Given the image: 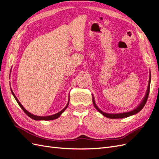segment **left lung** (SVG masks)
I'll return each mask as SVG.
<instances>
[{"instance_id": "left-lung-1", "label": "left lung", "mask_w": 159, "mask_h": 159, "mask_svg": "<svg viewBox=\"0 0 159 159\" xmlns=\"http://www.w3.org/2000/svg\"><path fill=\"white\" fill-rule=\"evenodd\" d=\"M151 73H150V75H149V81H148V88H147V93L145 94V98H144L143 100L142 101V102L139 104V106L136 108L134 109L131 111H129V112H126V113H115V114H112V113H105L103 112L102 110L99 109V107L97 106V105H96L95 102V100H94V98H92L93 99V103L94 107H95V109H97L98 111L102 113L103 115H104L105 117H106L107 118H110V119H121V118H125L127 117L131 116V115H135L137 113H139L140 111L145 106V103H147V101L148 97V95H149V91H150V84H151Z\"/></svg>"}]
</instances>
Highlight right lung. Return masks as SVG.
<instances>
[{
    "instance_id": "obj_1",
    "label": "right lung",
    "mask_w": 159,
    "mask_h": 159,
    "mask_svg": "<svg viewBox=\"0 0 159 159\" xmlns=\"http://www.w3.org/2000/svg\"><path fill=\"white\" fill-rule=\"evenodd\" d=\"M11 92H12L13 96L14 97V98H15V99H16V101L17 102V103H18L19 106H20V107H21V109L23 110V111L25 112L29 117L32 118V119H34V120H38V121H40V120H44V121H49V120H53V119H57V118H58V117L60 116V115H61V114L64 111L66 110V109L67 107H68V104H69V102H70V98H69L68 103V104H67L66 106L64 107V109H63L61 111H60L58 112L57 113H56V114L52 115H49V116H44V117H42V116H37V115H33V114H32V113L28 112L27 110H26V109H25V107H24L22 106V104L20 103V102H19V101L18 100L17 98L16 97L15 95H14V93H13V91H12V89H11ZM69 98H70V97H69Z\"/></svg>"
}]
</instances>
